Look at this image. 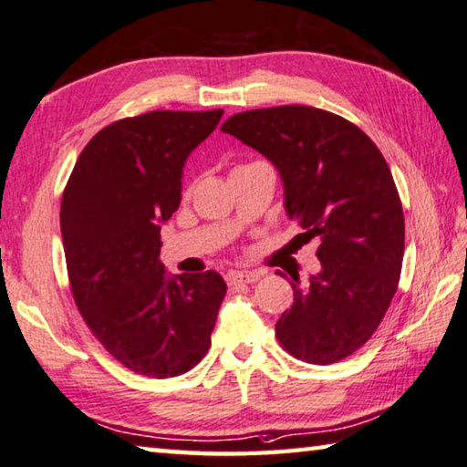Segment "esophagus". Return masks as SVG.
<instances>
[{
    "label": "esophagus",
    "instance_id": "34e87169",
    "mask_svg": "<svg viewBox=\"0 0 467 467\" xmlns=\"http://www.w3.org/2000/svg\"><path fill=\"white\" fill-rule=\"evenodd\" d=\"M260 279L258 271H234L227 275L229 285H252Z\"/></svg>",
    "mask_w": 467,
    "mask_h": 467
}]
</instances>
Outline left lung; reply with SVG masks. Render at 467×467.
I'll list each match as a JSON object with an SVG mask.
<instances>
[{
    "mask_svg": "<svg viewBox=\"0 0 467 467\" xmlns=\"http://www.w3.org/2000/svg\"><path fill=\"white\" fill-rule=\"evenodd\" d=\"M221 130L273 161L289 219L320 240V273L304 287L293 276L276 338L306 363L350 357L378 330L402 271V202L378 145L338 114L299 104L234 114Z\"/></svg>",
    "mask_w": 467,
    "mask_h": 467,
    "instance_id": "1",
    "label": "left lung"
}]
</instances>
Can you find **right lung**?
Returning <instances> with one entry per match:
<instances>
[{
	"label": "right lung",
	"instance_id": "right-lung-1",
	"mask_svg": "<svg viewBox=\"0 0 467 467\" xmlns=\"http://www.w3.org/2000/svg\"><path fill=\"white\" fill-rule=\"evenodd\" d=\"M223 110H153L96 133L61 199L71 293L88 328L127 369L176 378L211 347L227 285L215 271L166 275L160 229L182 168Z\"/></svg>",
	"mask_w": 467,
	"mask_h": 467
}]
</instances>
